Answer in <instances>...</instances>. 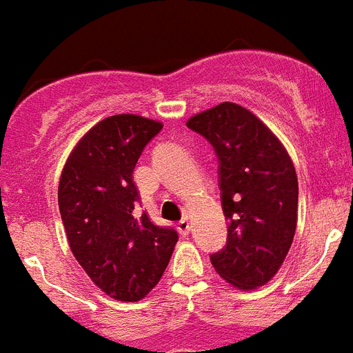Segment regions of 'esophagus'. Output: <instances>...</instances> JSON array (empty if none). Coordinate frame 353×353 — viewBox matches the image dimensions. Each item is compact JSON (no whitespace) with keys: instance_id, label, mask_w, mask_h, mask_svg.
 Segmentation results:
<instances>
[{"instance_id":"obj_1","label":"esophagus","mask_w":353,"mask_h":353,"mask_svg":"<svg viewBox=\"0 0 353 353\" xmlns=\"http://www.w3.org/2000/svg\"><path fill=\"white\" fill-rule=\"evenodd\" d=\"M176 228H179V232L182 233V235H189V232H191V224H189V221H187V219L180 221L179 226H176Z\"/></svg>"}]
</instances>
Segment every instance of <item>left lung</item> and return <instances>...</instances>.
Returning a JSON list of instances; mask_svg holds the SVG:
<instances>
[{
    "mask_svg": "<svg viewBox=\"0 0 353 353\" xmlns=\"http://www.w3.org/2000/svg\"><path fill=\"white\" fill-rule=\"evenodd\" d=\"M219 157L228 240L210 256L215 272L239 290L272 279L297 228L299 182L288 152L249 109L223 102L187 120Z\"/></svg>",
    "mask_w": 353,
    "mask_h": 353,
    "instance_id": "1",
    "label": "left lung"
}]
</instances>
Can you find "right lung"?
I'll return each mask as SVG.
<instances>
[{
    "label": "right lung",
    "instance_id": "add662e5",
    "mask_svg": "<svg viewBox=\"0 0 353 353\" xmlns=\"http://www.w3.org/2000/svg\"><path fill=\"white\" fill-rule=\"evenodd\" d=\"M162 123L139 114L101 120L77 141L58 185L68 245L83 270L121 302L146 297L161 281L179 233L139 214L134 168Z\"/></svg>",
    "mask_w": 353,
    "mask_h": 353
}]
</instances>
